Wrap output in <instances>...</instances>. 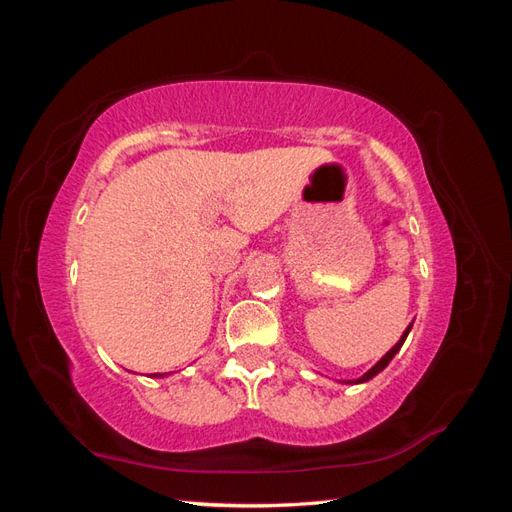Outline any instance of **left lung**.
<instances>
[{
    "label": "left lung",
    "mask_w": 512,
    "mask_h": 512,
    "mask_svg": "<svg viewBox=\"0 0 512 512\" xmlns=\"http://www.w3.org/2000/svg\"><path fill=\"white\" fill-rule=\"evenodd\" d=\"M410 329H412V324H410V327L406 329V333L404 335H401V339H399V342L389 350V352H386L384 356H382V359L374 365V367H371L369 371H367V374H363L359 380H352V384H359V382H367V380H371V378H374L376 374H380V371L386 367V365H389L391 363V359H393V356L399 352V348L401 346H404V342H406V337H408V333H410Z\"/></svg>",
    "instance_id": "8db88e82"
}]
</instances>
